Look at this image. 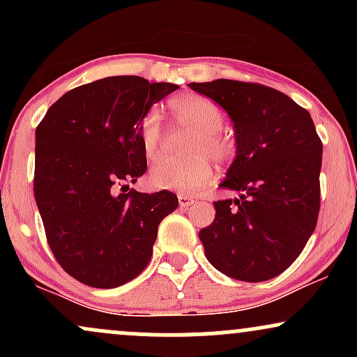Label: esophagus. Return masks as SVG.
<instances>
[{"label":"esophagus","mask_w":357,"mask_h":357,"mask_svg":"<svg viewBox=\"0 0 357 357\" xmlns=\"http://www.w3.org/2000/svg\"><path fill=\"white\" fill-rule=\"evenodd\" d=\"M195 202V198L192 196H188V195H178V203L181 208H188L190 204H192Z\"/></svg>","instance_id":"obj_1"}]
</instances>
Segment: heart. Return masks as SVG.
<instances>
[{
  "label": "heart",
  "mask_w": 357,
  "mask_h": 357,
  "mask_svg": "<svg viewBox=\"0 0 357 357\" xmlns=\"http://www.w3.org/2000/svg\"><path fill=\"white\" fill-rule=\"evenodd\" d=\"M171 109L179 124L196 132V137L188 147V153L195 158L186 161L162 159L155 162L149 173V181L155 190L195 192L213 179L210 159L204 155H210L216 162H225L233 153L230 139L220 132L225 124V114L215 100L199 93H183L176 97L171 102ZM139 139L147 158H155L162 139L161 117L155 109L142 117Z\"/></svg>",
  "instance_id": "1"
}]
</instances>
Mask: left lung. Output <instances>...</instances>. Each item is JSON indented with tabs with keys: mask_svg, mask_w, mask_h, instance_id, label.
I'll list each match as a JSON object with an SVG mask.
<instances>
[{
	"mask_svg": "<svg viewBox=\"0 0 357 357\" xmlns=\"http://www.w3.org/2000/svg\"><path fill=\"white\" fill-rule=\"evenodd\" d=\"M190 87L227 110L236 137V158L220 186L240 198L215 202V220L199 231L204 253L225 275L270 280L296 261L317 225L322 141L312 117L289 96L253 82Z\"/></svg>",
	"mask_w": 357,
	"mask_h": 357,
	"instance_id": "left-lung-1",
	"label": "left lung"
}]
</instances>
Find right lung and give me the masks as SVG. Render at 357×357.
<instances>
[{
	"label": "right lung",
	"mask_w": 357,
	"mask_h": 357,
	"mask_svg": "<svg viewBox=\"0 0 357 357\" xmlns=\"http://www.w3.org/2000/svg\"><path fill=\"white\" fill-rule=\"evenodd\" d=\"M176 89L105 77L61 96L36 127V206L53 257L82 284L114 289L136 278L149 264L159 223L178 208L171 191L129 190L147 169L142 117Z\"/></svg>",
	"instance_id": "1"
}]
</instances>
